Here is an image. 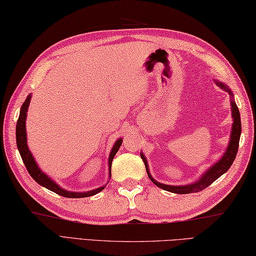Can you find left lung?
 <instances>
[{"mask_svg":"<svg viewBox=\"0 0 256 256\" xmlns=\"http://www.w3.org/2000/svg\"><path fill=\"white\" fill-rule=\"evenodd\" d=\"M216 84L223 88L224 90L228 92L230 95H232L231 90L222 84V82H216ZM231 106H232V117H233V124H232V132H231V139H230V144L228 146V149L226 151V154H223V157L220 159V161H218L216 164H213L210 169H208L204 174L201 176V179L198 180L196 182L192 184H188V186H166L159 184L158 181L154 180L152 176H151L149 169H148V164L147 160L144 157V154H142V158L146 166V170H147L148 176L150 180L154 182V184L161 188V189L166 190L169 192H174V194H192V192H199L204 190L206 188H208L210 184H212L218 178L226 174V172L230 169V166H232L234 159H236V156L238 154V142H240V136H241V118H240V112L238 108L236 106V104L234 102V100H231Z\"/></svg>","mask_w":256,"mask_h":256,"instance_id":"1","label":"left lung"}]
</instances>
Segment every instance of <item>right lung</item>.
<instances>
[{
  "mask_svg": "<svg viewBox=\"0 0 256 256\" xmlns=\"http://www.w3.org/2000/svg\"><path fill=\"white\" fill-rule=\"evenodd\" d=\"M30 95L28 96V98L25 99V102H23L22 108H20V116L18 119V124H16V144H18V149L20 151V157H22L23 162L28 169V174H30V176L38 182V184L45 186L46 189H48L50 191L55 192V194H60L62 196L65 198H86V196H92L94 194H98L102 190L105 189V186H100L97 188L95 190L88 191V192H70L66 191L64 189H62L58 186H57L55 182L52 180L50 178H48L44 172H42V170L38 168V164H36L35 160L33 158L32 154L28 150V144H26V130H25V119H26V112H28V108L30 106ZM122 140L119 139L114 144V148L110 152V156H109V160H108V164H109V174L112 171V159L114 157V154H117V151L119 150V147L122 146ZM112 176V174H110Z\"/></svg>",
  "mask_w": 256,
  "mask_h": 256,
  "instance_id": "1",
  "label": "right lung"
}]
</instances>
